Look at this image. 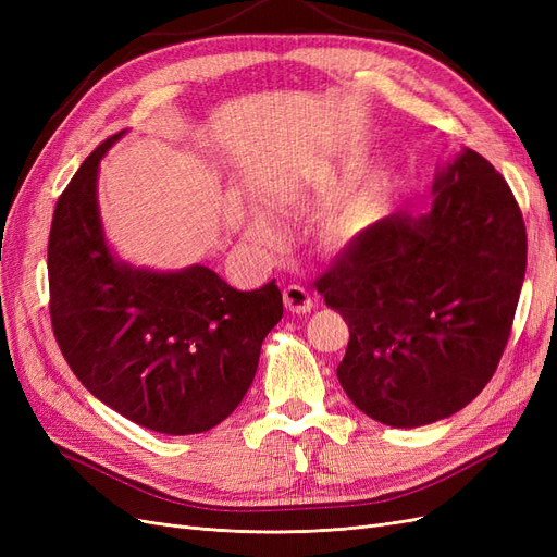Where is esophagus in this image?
Instances as JSON below:
<instances>
[{
    "mask_svg": "<svg viewBox=\"0 0 557 557\" xmlns=\"http://www.w3.org/2000/svg\"><path fill=\"white\" fill-rule=\"evenodd\" d=\"M283 305L293 313H309L313 309V297L301 285H288L283 288Z\"/></svg>",
    "mask_w": 557,
    "mask_h": 557,
    "instance_id": "obj_1",
    "label": "esophagus"
}]
</instances>
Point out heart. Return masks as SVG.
Masks as SVG:
<instances>
[{"label":"heart","instance_id":"obj_1","mask_svg":"<svg viewBox=\"0 0 557 557\" xmlns=\"http://www.w3.org/2000/svg\"><path fill=\"white\" fill-rule=\"evenodd\" d=\"M381 207H383V188L381 185H376V188L369 190L358 201L356 211H352V221H360V223L372 221V218L381 211ZM246 234L252 242H260V244H267L276 237L274 225L269 223L267 215H260V213H252L246 218Z\"/></svg>","mask_w":557,"mask_h":557}]
</instances>
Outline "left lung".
I'll return each mask as SVG.
<instances>
[{
    "label": "left lung",
    "mask_w": 557,
    "mask_h": 557,
    "mask_svg": "<svg viewBox=\"0 0 557 557\" xmlns=\"http://www.w3.org/2000/svg\"><path fill=\"white\" fill-rule=\"evenodd\" d=\"M432 193L428 213H393L362 230L315 283L348 323L342 387L391 428L430 425L483 391L525 278V223L491 162L462 148Z\"/></svg>",
    "instance_id": "obj_1"
}]
</instances>
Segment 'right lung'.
<instances>
[{"mask_svg":"<svg viewBox=\"0 0 557 557\" xmlns=\"http://www.w3.org/2000/svg\"><path fill=\"white\" fill-rule=\"evenodd\" d=\"M113 134L60 195L48 237L50 320L66 364L132 423L197 434L239 407L260 348L283 315L276 281L234 290L205 264L181 272L113 258L97 207V172Z\"/></svg>","mask_w":557,"mask_h":557,"instance_id":"1","label":"right lung"}]
</instances>
